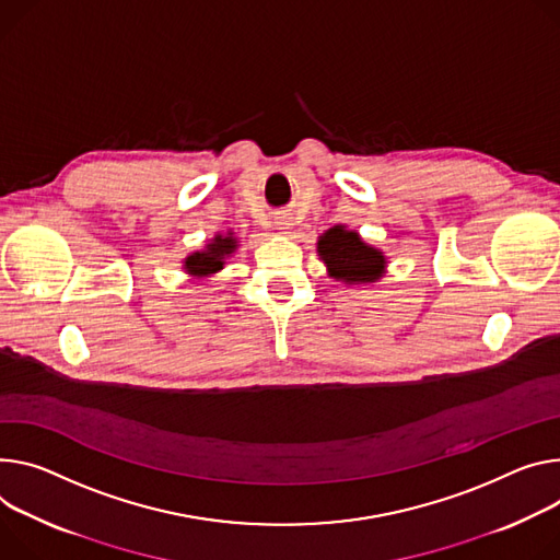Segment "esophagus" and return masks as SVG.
<instances>
[{"label": "esophagus", "mask_w": 560, "mask_h": 560, "mask_svg": "<svg viewBox=\"0 0 560 560\" xmlns=\"http://www.w3.org/2000/svg\"><path fill=\"white\" fill-rule=\"evenodd\" d=\"M277 228H279V230H288V228H290V221L279 219V221H277Z\"/></svg>", "instance_id": "1"}]
</instances>
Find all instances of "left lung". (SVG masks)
I'll use <instances>...</instances> for the list:
<instances>
[{"label":"left lung","instance_id":"1","mask_svg":"<svg viewBox=\"0 0 560 560\" xmlns=\"http://www.w3.org/2000/svg\"><path fill=\"white\" fill-rule=\"evenodd\" d=\"M317 254L330 279L343 285L377 283L388 268L386 254L366 243L358 230L332 225L317 238Z\"/></svg>","mask_w":560,"mask_h":560}]
</instances>
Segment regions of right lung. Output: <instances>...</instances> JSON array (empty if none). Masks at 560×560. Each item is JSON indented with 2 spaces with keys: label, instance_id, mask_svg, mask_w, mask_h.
<instances>
[{
  "label": "right lung",
  "instance_id": "1",
  "mask_svg": "<svg viewBox=\"0 0 560 560\" xmlns=\"http://www.w3.org/2000/svg\"><path fill=\"white\" fill-rule=\"evenodd\" d=\"M236 249H238L236 234L232 230L219 232L206 241L202 249L187 254L183 259V272L191 281H206L225 268V261L234 257Z\"/></svg>",
  "mask_w": 560,
  "mask_h": 560
}]
</instances>
